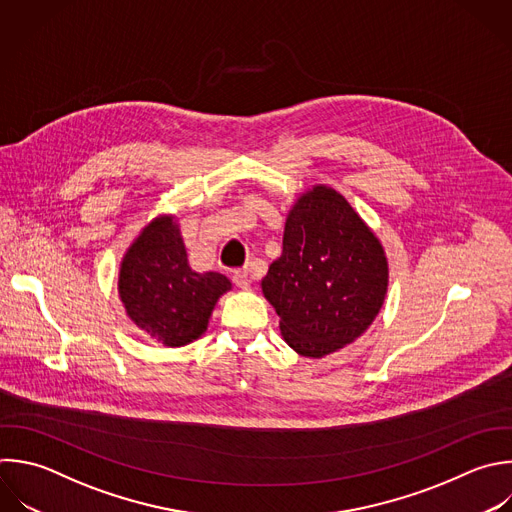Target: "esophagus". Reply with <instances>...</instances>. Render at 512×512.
<instances>
[{
	"instance_id": "esophagus-1",
	"label": "esophagus",
	"mask_w": 512,
	"mask_h": 512,
	"mask_svg": "<svg viewBox=\"0 0 512 512\" xmlns=\"http://www.w3.org/2000/svg\"><path fill=\"white\" fill-rule=\"evenodd\" d=\"M232 280H234V284H236L238 288H242V290H248V288H250V274H248V270H236V272L232 274Z\"/></svg>"
}]
</instances>
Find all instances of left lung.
<instances>
[{"mask_svg": "<svg viewBox=\"0 0 512 512\" xmlns=\"http://www.w3.org/2000/svg\"><path fill=\"white\" fill-rule=\"evenodd\" d=\"M386 286L384 250L346 198L326 186L302 194L286 218L282 256L262 280L288 346L322 358L354 342Z\"/></svg>", "mask_w": 512, "mask_h": 512, "instance_id": "left-lung-1", "label": "left lung"}]
</instances>
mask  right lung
Here are the masks:
<instances>
[{"instance_id":"right-lung-1","label":"right lung","mask_w":512,"mask_h":512,"mask_svg":"<svg viewBox=\"0 0 512 512\" xmlns=\"http://www.w3.org/2000/svg\"><path fill=\"white\" fill-rule=\"evenodd\" d=\"M232 288L218 272L198 274L172 216L148 224L120 266V298L134 324L164 346L200 338L218 298Z\"/></svg>"}]
</instances>
